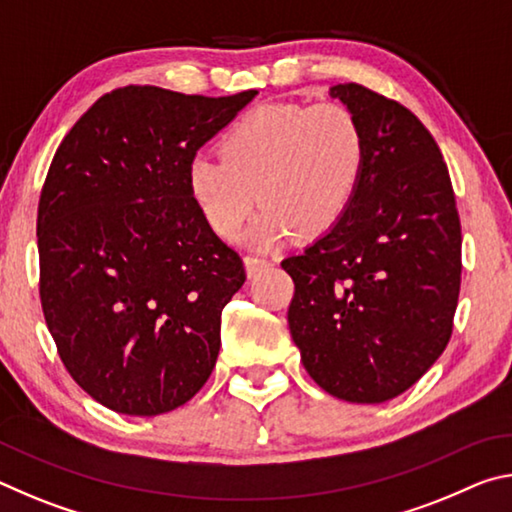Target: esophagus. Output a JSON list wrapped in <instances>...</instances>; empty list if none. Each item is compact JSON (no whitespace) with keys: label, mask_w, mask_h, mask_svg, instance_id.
Masks as SVG:
<instances>
[{"label":"esophagus","mask_w":512,"mask_h":512,"mask_svg":"<svg viewBox=\"0 0 512 512\" xmlns=\"http://www.w3.org/2000/svg\"><path fill=\"white\" fill-rule=\"evenodd\" d=\"M244 266H246V273H248V277H253V275H257L259 271H262V268L271 266V262H268V259H262V257H253V255H248V257H244Z\"/></svg>","instance_id":"esophagus-1"}]
</instances>
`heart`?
<instances>
[{"mask_svg": "<svg viewBox=\"0 0 512 512\" xmlns=\"http://www.w3.org/2000/svg\"><path fill=\"white\" fill-rule=\"evenodd\" d=\"M366 160V135L343 103H273L225 133L221 158H192L187 189L219 237L235 235L255 203H264L241 239L268 250L293 232L332 230L359 194Z\"/></svg>", "mask_w": 512, "mask_h": 512, "instance_id": "1", "label": "heart"}]
</instances>
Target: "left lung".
<instances>
[{
  "mask_svg": "<svg viewBox=\"0 0 512 512\" xmlns=\"http://www.w3.org/2000/svg\"><path fill=\"white\" fill-rule=\"evenodd\" d=\"M357 115L368 160L348 214L282 259L296 293L302 366L354 404L402 395L447 348L461 289V221L436 140L397 101L357 83L329 88Z\"/></svg>",
  "mask_w": 512,
  "mask_h": 512,
  "instance_id": "obj_1",
  "label": "left lung"
}]
</instances>
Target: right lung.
I'll list each match as a JSON object with an SVG mask.
<instances>
[{
  "label": "right lung",
  "mask_w": 512,
  "mask_h": 512,
  "mask_svg": "<svg viewBox=\"0 0 512 512\" xmlns=\"http://www.w3.org/2000/svg\"><path fill=\"white\" fill-rule=\"evenodd\" d=\"M128 85L60 142L38 205L40 302L60 359L124 415L178 409L210 379L246 282L187 189V164L255 99Z\"/></svg>",
  "instance_id": "1"
}]
</instances>
